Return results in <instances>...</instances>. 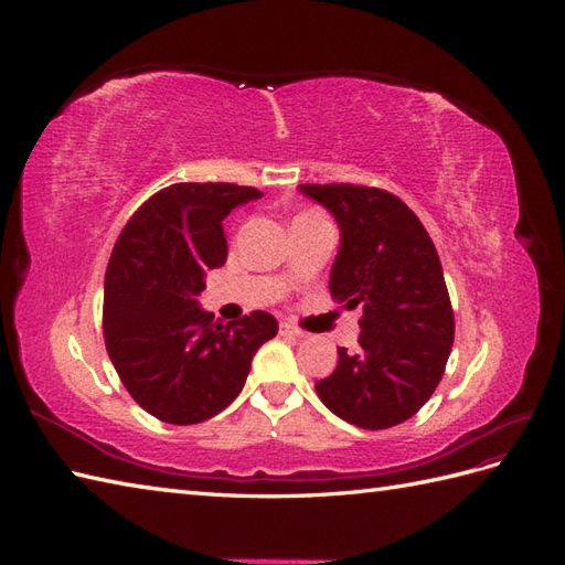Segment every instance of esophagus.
Segmentation results:
<instances>
[{
  "mask_svg": "<svg viewBox=\"0 0 565 565\" xmlns=\"http://www.w3.org/2000/svg\"><path fill=\"white\" fill-rule=\"evenodd\" d=\"M280 334H282V337H295V339L306 337L301 330H297L295 324H289V322H280Z\"/></svg>",
  "mask_w": 565,
  "mask_h": 565,
  "instance_id": "34e87169",
  "label": "esophagus"
}]
</instances>
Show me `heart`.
Returning a JSON list of instances; mask_svg holds the SVG:
<instances>
[{
  "label": "heart",
  "instance_id": "1",
  "mask_svg": "<svg viewBox=\"0 0 565 565\" xmlns=\"http://www.w3.org/2000/svg\"><path fill=\"white\" fill-rule=\"evenodd\" d=\"M306 214H316V212H306ZM303 216V214H301Z\"/></svg>",
  "mask_w": 565,
  "mask_h": 565
}]
</instances>
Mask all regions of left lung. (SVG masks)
<instances>
[{"instance_id": "left-lung-1", "label": "left lung", "mask_w": 565, "mask_h": 565, "mask_svg": "<svg viewBox=\"0 0 565 565\" xmlns=\"http://www.w3.org/2000/svg\"><path fill=\"white\" fill-rule=\"evenodd\" d=\"M341 231L330 295L363 306L355 353L339 349L330 377L316 384L337 417L380 431L431 398L455 339L452 303L438 252L407 204L382 188L301 183Z\"/></svg>"}]
</instances>
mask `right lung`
Masks as SVG:
<instances>
[{
    "label": "right lung",
    "mask_w": 565,
    "mask_h": 565,
    "mask_svg": "<svg viewBox=\"0 0 565 565\" xmlns=\"http://www.w3.org/2000/svg\"><path fill=\"white\" fill-rule=\"evenodd\" d=\"M256 198L249 185L174 183L134 212L113 247L106 349L131 398L167 424H200L228 407L254 353L278 334L266 311L224 324L198 303L207 270L228 256L221 221Z\"/></svg>",
    "instance_id": "right-lung-1"
}]
</instances>
